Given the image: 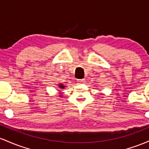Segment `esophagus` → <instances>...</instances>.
Here are the masks:
<instances>
[{"mask_svg": "<svg viewBox=\"0 0 149 149\" xmlns=\"http://www.w3.org/2000/svg\"><path fill=\"white\" fill-rule=\"evenodd\" d=\"M85 79H78L77 80V84H84L85 83Z\"/></svg>", "mask_w": 149, "mask_h": 149, "instance_id": "obj_1", "label": "esophagus"}]
</instances>
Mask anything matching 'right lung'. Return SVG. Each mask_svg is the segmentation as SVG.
<instances>
[{
    "mask_svg": "<svg viewBox=\"0 0 149 149\" xmlns=\"http://www.w3.org/2000/svg\"><path fill=\"white\" fill-rule=\"evenodd\" d=\"M58 87H59L60 89H64L65 87V86H64V85L63 84H58Z\"/></svg>",
    "mask_w": 149,
    "mask_h": 149,
    "instance_id": "1",
    "label": "right lung"
}]
</instances>
